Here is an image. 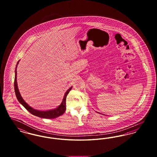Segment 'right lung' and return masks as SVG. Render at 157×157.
Segmentation results:
<instances>
[{"instance_id":"1","label":"right lung","mask_w":157,"mask_h":157,"mask_svg":"<svg viewBox=\"0 0 157 157\" xmlns=\"http://www.w3.org/2000/svg\"><path fill=\"white\" fill-rule=\"evenodd\" d=\"M19 62V60L17 62L16 67L15 68V82H14L15 94H16V98H17L18 101L29 112L31 113L32 115L38 117H40V118H42L53 119V118H57L60 115H62V114H63L64 112H65V110H66V98H67V96L68 93L69 92V91L72 90V86H71L65 92L62 103L56 108L51 109V110H48V111H39V110H37V109H35L32 108V107H30V106L23 100V99L21 97V95L19 92V89H18L17 83V81H16V79H17L16 77H17V65H18Z\"/></svg>"}]
</instances>
